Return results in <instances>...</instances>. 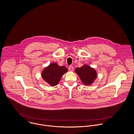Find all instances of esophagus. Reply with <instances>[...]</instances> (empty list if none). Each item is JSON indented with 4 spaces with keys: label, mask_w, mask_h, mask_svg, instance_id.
<instances>
[{
    "label": "esophagus",
    "mask_w": 134,
    "mask_h": 134,
    "mask_svg": "<svg viewBox=\"0 0 134 134\" xmlns=\"http://www.w3.org/2000/svg\"><path fill=\"white\" fill-rule=\"evenodd\" d=\"M68 69H69V71H73V70H74V67H73L72 66H70L68 67Z\"/></svg>",
    "instance_id": "esophagus-1"
}]
</instances>
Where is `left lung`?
Masks as SVG:
<instances>
[{
	"mask_svg": "<svg viewBox=\"0 0 134 134\" xmlns=\"http://www.w3.org/2000/svg\"><path fill=\"white\" fill-rule=\"evenodd\" d=\"M75 72L79 75L82 83L85 85L88 86L92 83L97 77V73L95 70L87 65L76 68Z\"/></svg>",
	"mask_w": 134,
	"mask_h": 134,
	"instance_id": "obj_1",
	"label": "left lung"
}]
</instances>
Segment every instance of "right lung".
Instances as JSON below:
<instances>
[{
	"label": "right lung",
	"instance_id": "right-lung-1",
	"mask_svg": "<svg viewBox=\"0 0 134 134\" xmlns=\"http://www.w3.org/2000/svg\"><path fill=\"white\" fill-rule=\"evenodd\" d=\"M68 71L65 66H60L55 63H52L45 68L42 72L43 79L52 86H56L63 75Z\"/></svg>",
	"mask_w": 134,
	"mask_h": 134
}]
</instances>
